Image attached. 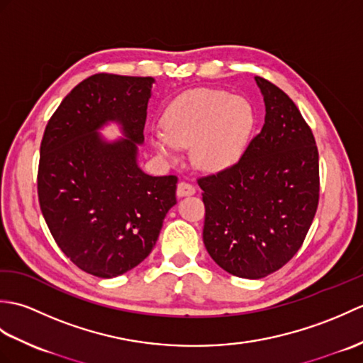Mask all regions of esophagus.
I'll return each instance as SVG.
<instances>
[{
  "instance_id": "obj_1",
  "label": "esophagus",
  "mask_w": 363,
  "mask_h": 363,
  "mask_svg": "<svg viewBox=\"0 0 363 363\" xmlns=\"http://www.w3.org/2000/svg\"><path fill=\"white\" fill-rule=\"evenodd\" d=\"M195 187L191 186V184H189V182H179L177 184V189H176V195L179 196V198H184V196H191V195H195Z\"/></svg>"
}]
</instances>
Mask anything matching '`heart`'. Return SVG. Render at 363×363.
Here are the masks:
<instances>
[{
	"instance_id": "1",
	"label": "heart",
	"mask_w": 363,
	"mask_h": 363,
	"mask_svg": "<svg viewBox=\"0 0 363 363\" xmlns=\"http://www.w3.org/2000/svg\"><path fill=\"white\" fill-rule=\"evenodd\" d=\"M164 128L151 143L162 157L177 164L179 148L194 146L195 164L207 173L234 167L248 148L254 111L248 99L217 89H195L177 96L164 113Z\"/></svg>"
}]
</instances>
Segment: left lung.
<instances>
[{"instance_id":"8db88e82","label":"left lung","mask_w":363,"mask_h":363,"mask_svg":"<svg viewBox=\"0 0 363 363\" xmlns=\"http://www.w3.org/2000/svg\"><path fill=\"white\" fill-rule=\"evenodd\" d=\"M265 123L243 157L201 177L207 252L225 272L260 279L303 245L318 206V150L295 103L256 76Z\"/></svg>"}]
</instances>
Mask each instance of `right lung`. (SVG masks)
<instances>
[{"label": "right lung", "mask_w": 363, "mask_h": 363, "mask_svg": "<svg viewBox=\"0 0 363 363\" xmlns=\"http://www.w3.org/2000/svg\"><path fill=\"white\" fill-rule=\"evenodd\" d=\"M154 78L99 73L79 82L46 125L40 145L38 203L51 235L82 272L111 279L150 256L176 176L138 167ZM113 122L123 138L99 134Z\"/></svg>", "instance_id": "obj_1"}]
</instances>
